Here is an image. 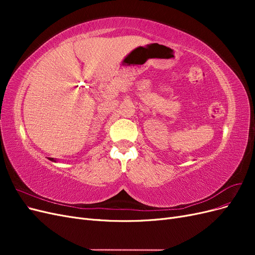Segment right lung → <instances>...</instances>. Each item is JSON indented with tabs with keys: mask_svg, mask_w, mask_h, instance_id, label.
Instances as JSON below:
<instances>
[{
	"mask_svg": "<svg viewBox=\"0 0 255 255\" xmlns=\"http://www.w3.org/2000/svg\"><path fill=\"white\" fill-rule=\"evenodd\" d=\"M49 159L52 160V161H56V159H54V158H52V157H49Z\"/></svg>",
	"mask_w": 255,
	"mask_h": 255,
	"instance_id": "right-lung-1",
	"label": "right lung"
}]
</instances>
